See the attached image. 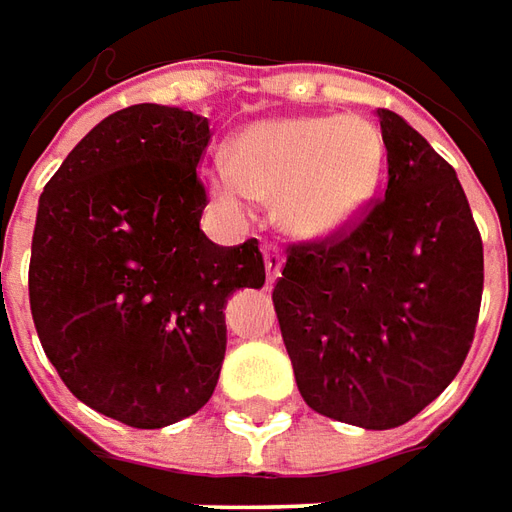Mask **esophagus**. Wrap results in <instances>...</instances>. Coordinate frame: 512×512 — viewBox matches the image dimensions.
<instances>
[{
    "instance_id": "34e87169",
    "label": "esophagus",
    "mask_w": 512,
    "mask_h": 512,
    "mask_svg": "<svg viewBox=\"0 0 512 512\" xmlns=\"http://www.w3.org/2000/svg\"><path fill=\"white\" fill-rule=\"evenodd\" d=\"M264 270H267V281H275L278 275H281V267H284V250L278 248V245H264Z\"/></svg>"
}]
</instances>
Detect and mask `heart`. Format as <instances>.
Wrapping results in <instances>:
<instances>
[{
  "label": "heart",
  "mask_w": 512,
  "mask_h": 512,
  "mask_svg": "<svg viewBox=\"0 0 512 512\" xmlns=\"http://www.w3.org/2000/svg\"><path fill=\"white\" fill-rule=\"evenodd\" d=\"M383 137L361 115L275 118L248 126L228 162L209 170V192L231 215L275 198L278 220L297 237H328L372 198Z\"/></svg>",
  "instance_id": "heart-1"
}]
</instances>
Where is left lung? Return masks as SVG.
I'll return each mask as SVG.
<instances>
[{
    "instance_id": "8db88e82",
    "label": "left lung",
    "mask_w": 512,
    "mask_h": 512,
    "mask_svg": "<svg viewBox=\"0 0 512 512\" xmlns=\"http://www.w3.org/2000/svg\"><path fill=\"white\" fill-rule=\"evenodd\" d=\"M386 195L353 226L289 245L273 306L311 411L366 430L411 422L469 355L482 239L455 168L378 110Z\"/></svg>"
}]
</instances>
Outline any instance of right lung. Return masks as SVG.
Returning a JSON list of instances; mask_svg holds the SVG:
<instances>
[{
  "instance_id": "add662e5",
  "label": "right lung",
  "mask_w": 512,
  "mask_h": 512,
  "mask_svg": "<svg viewBox=\"0 0 512 512\" xmlns=\"http://www.w3.org/2000/svg\"><path fill=\"white\" fill-rule=\"evenodd\" d=\"M209 121L134 104L93 126L43 187L30 308L76 400L157 430L201 411L226 355L223 306L264 284L259 242L201 231Z\"/></svg>"
}]
</instances>
